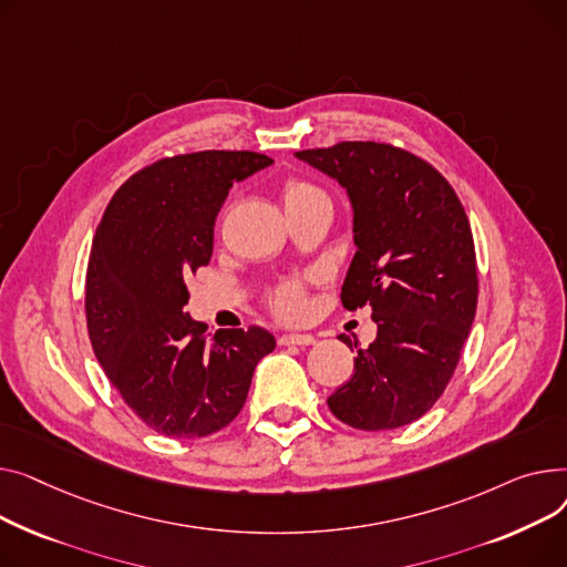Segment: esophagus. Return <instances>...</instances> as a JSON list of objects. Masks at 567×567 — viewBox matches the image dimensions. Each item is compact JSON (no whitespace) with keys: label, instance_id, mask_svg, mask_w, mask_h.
<instances>
[{"label":"esophagus","instance_id":"1","mask_svg":"<svg viewBox=\"0 0 567 567\" xmlns=\"http://www.w3.org/2000/svg\"><path fill=\"white\" fill-rule=\"evenodd\" d=\"M316 339L311 334H281L279 337V346H313Z\"/></svg>","mask_w":567,"mask_h":567}]
</instances>
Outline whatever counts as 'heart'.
Wrapping results in <instances>:
<instances>
[{"label":"heart","mask_w":567,"mask_h":567,"mask_svg":"<svg viewBox=\"0 0 567 567\" xmlns=\"http://www.w3.org/2000/svg\"><path fill=\"white\" fill-rule=\"evenodd\" d=\"M281 198H284L286 213L297 210V208H307V206H313L320 202L329 204L327 194L318 185H313L305 178H288L281 189ZM272 307L284 318L297 316L299 311H302V286L286 284V286L277 288V292L272 295Z\"/></svg>","instance_id":"heart-1"}]
</instances>
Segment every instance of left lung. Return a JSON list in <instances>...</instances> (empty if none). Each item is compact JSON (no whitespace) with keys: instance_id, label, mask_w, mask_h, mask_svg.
<instances>
[{"instance_id":"left-lung-1","label":"left lung","mask_w":567,"mask_h":567,"mask_svg":"<svg viewBox=\"0 0 567 567\" xmlns=\"http://www.w3.org/2000/svg\"><path fill=\"white\" fill-rule=\"evenodd\" d=\"M295 157L346 189L357 254L341 299L369 305L378 322L327 405L357 430L408 425L444 393L476 316L470 219L446 178L408 151L343 142Z\"/></svg>"}]
</instances>
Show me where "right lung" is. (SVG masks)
<instances>
[{"label":"right lung","instance_id":"add662e5","mask_svg":"<svg viewBox=\"0 0 567 567\" xmlns=\"http://www.w3.org/2000/svg\"><path fill=\"white\" fill-rule=\"evenodd\" d=\"M251 151L159 159L125 181L100 219L86 270L93 352L125 405L166 437L213 435L247 401L256 363L277 346L262 327L192 320L185 279L210 262L233 183L270 166Z\"/></svg>","mask_w":567,"mask_h":567}]
</instances>
